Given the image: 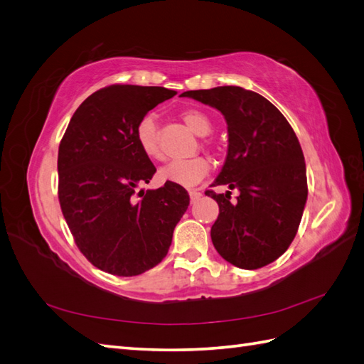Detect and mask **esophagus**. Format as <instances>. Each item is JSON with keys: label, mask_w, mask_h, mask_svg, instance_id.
Returning a JSON list of instances; mask_svg holds the SVG:
<instances>
[{"label": "esophagus", "mask_w": 364, "mask_h": 364, "mask_svg": "<svg viewBox=\"0 0 364 364\" xmlns=\"http://www.w3.org/2000/svg\"><path fill=\"white\" fill-rule=\"evenodd\" d=\"M188 194H190V199H191V203H194L197 199H199V197L202 196V193L199 191V190H190L188 191Z\"/></svg>", "instance_id": "34e87169"}]
</instances>
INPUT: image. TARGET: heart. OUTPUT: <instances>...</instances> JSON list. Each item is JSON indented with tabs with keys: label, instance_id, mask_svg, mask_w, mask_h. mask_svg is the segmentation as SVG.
<instances>
[{
	"label": "heart",
	"instance_id": "obj_1",
	"mask_svg": "<svg viewBox=\"0 0 364 364\" xmlns=\"http://www.w3.org/2000/svg\"><path fill=\"white\" fill-rule=\"evenodd\" d=\"M185 124L188 126L196 135L206 136L213 129L211 121L197 109H188L182 114ZM135 138L141 151L150 159H162V150L158 141L156 119L151 114L142 117L135 127ZM209 171V164L203 158L179 159L165 165L159 171V178L164 182H171L182 186H193L199 183Z\"/></svg>",
	"mask_w": 364,
	"mask_h": 364
}]
</instances>
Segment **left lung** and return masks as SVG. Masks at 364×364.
I'll list each match as a JSON object with an SVG mask.
<instances>
[{
  "mask_svg": "<svg viewBox=\"0 0 364 364\" xmlns=\"http://www.w3.org/2000/svg\"><path fill=\"white\" fill-rule=\"evenodd\" d=\"M182 97L215 107L228 124V155L208 190L220 214L211 228L217 252L235 267L253 270L278 259L289 249L306 203V168L294 130L267 98L240 86L186 91Z\"/></svg>",
  "mask_w": 364,
  "mask_h": 364,
  "instance_id": "obj_1",
  "label": "left lung"
}]
</instances>
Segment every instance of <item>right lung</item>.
<instances>
[{"instance_id": "right-lung-1", "label": "right lung", "mask_w": 364, "mask_h": 364, "mask_svg": "<svg viewBox=\"0 0 364 364\" xmlns=\"http://www.w3.org/2000/svg\"><path fill=\"white\" fill-rule=\"evenodd\" d=\"M176 91L112 85L74 112L60 141L59 202L77 247L97 269L136 277L165 258L190 205L181 185L139 190L156 168L141 151L138 121Z\"/></svg>"}]
</instances>
